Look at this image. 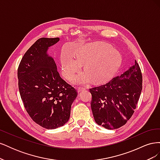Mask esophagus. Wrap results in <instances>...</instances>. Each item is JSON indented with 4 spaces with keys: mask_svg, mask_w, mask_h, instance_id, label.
Instances as JSON below:
<instances>
[{
    "mask_svg": "<svg viewBox=\"0 0 160 160\" xmlns=\"http://www.w3.org/2000/svg\"><path fill=\"white\" fill-rule=\"evenodd\" d=\"M84 90H85V88H78V89H77V91H78V93H81V91H84Z\"/></svg>",
    "mask_w": 160,
    "mask_h": 160,
    "instance_id": "1",
    "label": "esophagus"
}]
</instances>
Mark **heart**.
Returning <instances> with one entry per match:
<instances>
[{
  "mask_svg": "<svg viewBox=\"0 0 160 160\" xmlns=\"http://www.w3.org/2000/svg\"><path fill=\"white\" fill-rule=\"evenodd\" d=\"M76 58L67 51L61 55L62 73L67 79L71 80L81 69L85 72L77 75L75 85H86L93 79L95 83H101L110 79L122 64L121 52L103 42L88 43L76 51Z\"/></svg>",
  "mask_w": 160,
  "mask_h": 160,
  "instance_id": "obj_1",
  "label": "heart"
}]
</instances>
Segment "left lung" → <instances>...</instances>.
Segmentation results:
<instances>
[{
  "label": "left lung",
  "mask_w": 160,
  "mask_h": 160,
  "mask_svg": "<svg viewBox=\"0 0 160 160\" xmlns=\"http://www.w3.org/2000/svg\"><path fill=\"white\" fill-rule=\"evenodd\" d=\"M95 122L108 129L123 126L136 108L142 90V75L136 60L108 83L90 89Z\"/></svg>",
  "instance_id": "8db88e82"
}]
</instances>
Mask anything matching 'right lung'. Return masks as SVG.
Instances as JSON below:
<instances>
[{
    "instance_id": "right-lung-1",
    "label": "right lung",
    "mask_w": 160,
    "mask_h": 160,
    "mask_svg": "<svg viewBox=\"0 0 160 160\" xmlns=\"http://www.w3.org/2000/svg\"><path fill=\"white\" fill-rule=\"evenodd\" d=\"M59 38H41L27 50L18 69V89L32 119L47 129L64 125L70 118L77 91L62 79L49 47Z\"/></svg>"
}]
</instances>
